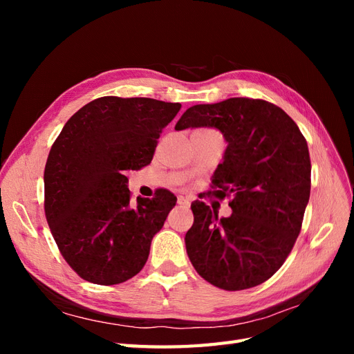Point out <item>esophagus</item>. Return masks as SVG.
<instances>
[{"label":"esophagus","instance_id":"34e87169","mask_svg":"<svg viewBox=\"0 0 354 354\" xmlns=\"http://www.w3.org/2000/svg\"><path fill=\"white\" fill-rule=\"evenodd\" d=\"M177 203H178L180 207H185V208L190 207V201H189L187 198H185V196H178V199H177Z\"/></svg>","mask_w":354,"mask_h":354}]
</instances>
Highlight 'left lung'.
<instances>
[{"instance_id":"1","label":"left lung","mask_w":354,"mask_h":354,"mask_svg":"<svg viewBox=\"0 0 354 354\" xmlns=\"http://www.w3.org/2000/svg\"><path fill=\"white\" fill-rule=\"evenodd\" d=\"M201 127L217 128L227 142L212 195L232 196V216L218 217L203 202H192L186 251L207 282L241 291L272 277L292 250L310 198L308 147L291 118L259 99L195 104L176 130Z\"/></svg>"}]
</instances>
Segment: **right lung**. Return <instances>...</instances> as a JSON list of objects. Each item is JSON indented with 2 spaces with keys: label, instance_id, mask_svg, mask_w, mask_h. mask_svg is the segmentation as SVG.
Here are the masks:
<instances>
[{
  "label": "right lung",
  "instance_id": "obj_1",
  "mask_svg": "<svg viewBox=\"0 0 354 354\" xmlns=\"http://www.w3.org/2000/svg\"><path fill=\"white\" fill-rule=\"evenodd\" d=\"M180 108L106 95L73 113L51 146L46 217L63 259L84 281L122 283L146 264L177 198L160 189L133 203L125 174L151 164L159 134Z\"/></svg>",
  "mask_w": 354,
  "mask_h": 354
}]
</instances>
